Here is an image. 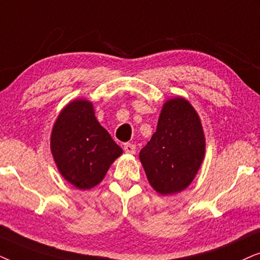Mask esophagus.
Listing matches in <instances>:
<instances>
[{"label":"esophagus","mask_w":260,"mask_h":260,"mask_svg":"<svg viewBox=\"0 0 260 260\" xmlns=\"http://www.w3.org/2000/svg\"><path fill=\"white\" fill-rule=\"evenodd\" d=\"M123 151L126 152V153L134 154V153H136V151H137V147H136V145H133V144H131V143H127V144L123 145Z\"/></svg>","instance_id":"1"}]
</instances>
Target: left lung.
<instances>
[{"instance_id": "8db88e82", "label": "left lung", "mask_w": 260, "mask_h": 260, "mask_svg": "<svg viewBox=\"0 0 260 260\" xmlns=\"http://www.w3.org/2000/svg\"><path fill=\"white\" fill-rule=\"evenodd\" d=\"M206 141L200 117L182 98L162 107L155 133L139 157L150 184L161 195L184 190L199 171Z\"/></svg>"}]
</instances>
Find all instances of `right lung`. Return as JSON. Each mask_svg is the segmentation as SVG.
<instances>
[{
	"label": "right lung",
	"instance_id": "obj_1",
	"mask_svg": "<svg viewBox=\"0 0 260 260\" xmlns=\"http://www.w3.org/2000/svg\"><path fill=\"white\" fill-rule=\"evenodd\" d=\"M51 150L63 177L78 189H90L105 177L122 148L96 120L92 103L77 100L55 121Z\"/></svg>",
	"mask_w": 260,
	"mask_h": 260
}]
</instances>
